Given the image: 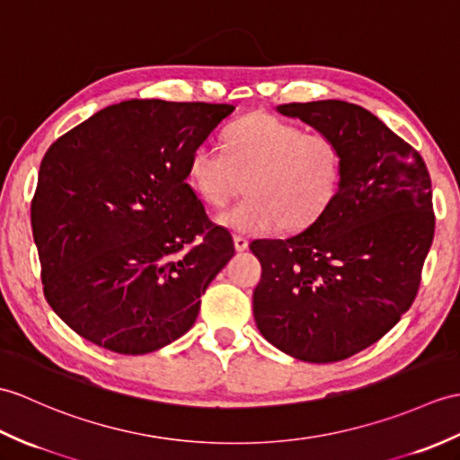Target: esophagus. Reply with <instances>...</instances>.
Segmentation results:
<instances>
[{
  "label": "esophagus",
  "instance_id": "34e87169",
  "mask_svg": "<svg viewBox=\"0 0 460 460\" xmlns=\"http://www.w3.org/2000/svg\"><path fill=\"white\" fill-rule=\"evenodd\" d=\"M233 243H234V249H237L239 252L241 251H247L249 249V241L243 237V234H233Z\"/></svg>",
  "mask_w": 460,
  "mask_h": 460
}]
</instances>
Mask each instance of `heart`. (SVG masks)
<instances>
[{
    "label": "heart",
    "instance_id": "1",
    "mask_svg": "<svg viewBox=\"0 0 460 460\" xmlns=\"http://www.w3.org/2000/svg\"><path fill=\"white\" fill-rule=\"evenodd\" d=\"M188 174L213 208L226 206L244 188L249 196L219 221L243 233L304 229L335 199L343 180L337 138L269 113H251L226 135V148L199 143L190 155Z\"/></svg>",
    "mask_w": 460,
    "mask_h": 460
}]
</instances>
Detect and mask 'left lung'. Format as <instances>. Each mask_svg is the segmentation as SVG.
<instances>
[{
  "label": "left lung",
  "instance_id": "left-lung-1",
  "mask_svg": "<svg viewBox=\"0 0 460 460\" xmlns=\"http://www.w3.org/2000/svg\"><path fill=\"white\" fill-rule=\"evenodd\" d=\"M337 138L343 180L331 206L290 239L251 243L262 266L256 327L286 355L337 362L382 339L411 307L435 233L421 155L355 103H284Z\"/></svg>",
  "mask_w": 460,
  "mask_h": 460
}]
</instances>
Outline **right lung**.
Listing matches in <instances>:
<instances>
[{
	"label": "right lung",
	"mask_w": 460,
	"mask_h": 460,
	"mask_svg": "<svg viewBox=\"0 0 460 460\" xmlns=\"http://www.w3.org/2000/svg\"><path fill=\"white\" fill-rule=\"evenodd\" d=\"M233 110L129 100L50 145L31 226L47 302L80 337L145 355L194 325L234 244L190 188L188 163Z\"/></svg>",
	"instance_id": "obj_1"
}]
</instances>
